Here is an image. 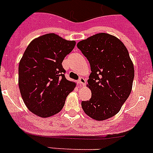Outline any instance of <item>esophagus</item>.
Returning a JSON list of instances; mask_svg holds the SVG:
<instances>
[{
  "instance_id": "34e87169",
  "label": "esophagus",
  "mask_w": 153,
  "mask_h": 153,
  "mask_svg": "<svg viewBox=\"0 0 153 153\" xmlns=\"http://www.w3.org/2000/svg\"><path fill=\"white\" fill-rule=\"evenodd\" d=\"M78 83H79L80 85H84L85 84V80L84 78H80L79 80L78 81Z\"/></svg>"
}]
</instances>
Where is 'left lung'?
<instances>
[{
  "label": "left lung",
  "instance_id": "obj_1",
  "mask_svg": "<svg viewBox=\"0 0 153 153\" xmlns=\"http://www.w3.org/2000/svg\"><path fill=\"white\" fill-rule=\"evenodd\" d=\"M77 47L92 71L87 85L92 97L82 101V107L96 120L112 117L131 92L134 70L128 50L118 38L104 33L80 41Z\"/></svg>",
  "mask_w": 153,
  "mask_h": 153
}]
</instances>
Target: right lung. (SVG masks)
Returning <instances> with one entry per match:
<instances>
[{
  "mask_svg": "<svg viewBox=\"0 0 153 153\" xmlns=\"http://www.w3.org/2000/svg\"><path fill=\"white\" fill-rule=\"evenodd\" d=\"M75 46L54 33L33 39L19 66V86L27 108L37 116L49 117L62 110L66 97L76 84L65 78L62 62Z\"/></svg>",
  "mask_w": 153,
  "mask_h": 153,
  "instance_id": "obj_1",
  "label": "right lung"
}]
</instances>
